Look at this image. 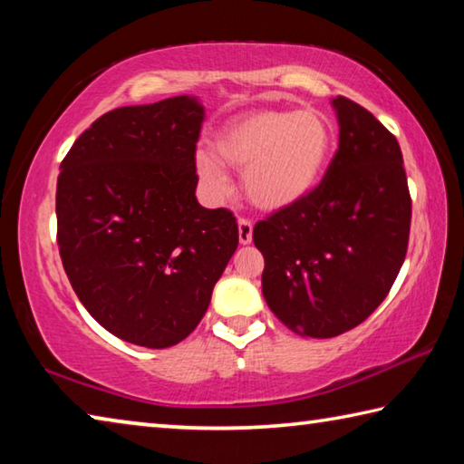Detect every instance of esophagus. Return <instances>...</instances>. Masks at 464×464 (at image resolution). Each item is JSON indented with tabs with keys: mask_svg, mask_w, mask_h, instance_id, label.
I'll use <instances>...</instances> for the list:
<instances>
[{
	"mask_svg": "<svg viewBox=\"0 0 464 464\" xmlns=\"http://www.w3.org/2000/svg\"><path fill=\"white\" fill-rule=\"evenodd\" d=\"M251 233H254V223L249 218H239V241L243 246L251 243Z\"/></svg>",
	"mask_w": 464,
	"mask_h": 464,
	"instance_id": "34e87169",
	"label": "esophagus"
}]
</instances>
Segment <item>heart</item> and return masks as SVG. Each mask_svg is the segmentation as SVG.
Returning <instances> with one entry per match:
<instances>
[{
	"instance_id": "heart-1",
	"label": "heart",
	"mask_w": 464,
	"mask_h": 464,
	"mask_svg": "<svg viewBox=\"0 0 464 464\" xmlns=\"http://www.w3.org/2000/svg\"><path fill=\"white\" fill-rule=\"evenodd\" d=\"M334 149V127L319 110L260 108L227 121L213 137V155H196V171L215 194L229 182L221 168L246 169L247 198L262 210H282L315 190Z\"/></svg>"
}]
</instances>
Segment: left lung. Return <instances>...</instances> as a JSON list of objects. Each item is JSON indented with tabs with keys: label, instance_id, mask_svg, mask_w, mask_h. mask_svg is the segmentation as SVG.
<instances>
[{
	"label": "left lung",
	"instance_id": "1",
	"mask_svg": "<svg viewBox=\"0 0 464 464\" xmlns=\"http://www.w3.org/2000/svg\"><path fill=\"white\" fill-rule=\"evenodd\" d=\"M334 106L340 145L324 179L254 227L266 303L307 337L362 324L389 295L410 243L411 196L395 135L350 98Z\"/></svg>",
	"mask_w": 464,
	"mask_h": 464
}]
</instances>
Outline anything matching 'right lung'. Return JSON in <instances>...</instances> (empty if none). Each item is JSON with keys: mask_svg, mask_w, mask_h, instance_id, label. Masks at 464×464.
<instances>
[{"mask_svg": "<svg viewBox=\"0 0 464 464\" xmlns=\"http://www.w3.org/2000/svg\"><path fill=\"white\" fill-rule=\"evenodd\" d=\"M202 119L188 96L110 110L61 161L63 268L102 327L145 348L194 332L239 243L231 210L194 196Z\"/></svg>", "mask_w": 464, "mask_h": 464, "instance_id": "1", "label": "right lung"}]
</instances>
